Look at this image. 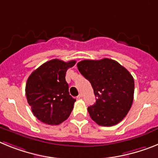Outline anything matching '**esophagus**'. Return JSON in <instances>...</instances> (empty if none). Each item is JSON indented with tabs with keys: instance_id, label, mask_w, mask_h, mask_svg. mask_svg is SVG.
I'll list each match as a JSON object with an SVG mask.
<instances>
[{
	"instance_id": "34e87169",
	"label": "esophagus",
	"mask_w": 158,
	"mask_h": 158,
	"mask_svg": "<svg viewBox=\"0 0 158 158\" xmlns=\"http://www.w3.org/2000/svg\"><path fill=\"white\" fill-rule=\"evenodd\" d=\"M82 97H83V95H82V94H79V95L77 96V98H78V99H80V98H82Z\"/></svg>"
}]
</instances>
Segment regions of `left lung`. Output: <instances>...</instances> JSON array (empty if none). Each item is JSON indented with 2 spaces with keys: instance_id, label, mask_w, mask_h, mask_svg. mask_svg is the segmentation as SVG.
<instances>
[{
  "instance_id": "left-lung-1",
  "label": "left lung",
  "mask_w": 158,
  "mask_h": 158,
  "mask_svg": "<svg viewBox=\"0 0 158 158\" xmlns=\"http://www.w3.org/2000/svg\"><path fill=\"white\" fill-rule=\"evenodd\" d=\"M79 72L91 83L96 97L87 108L99 125L110 127L120 123L133 101L134 79L126 68L110 59L83 60L77 63Z\"/></svg>"
}]
</instances>
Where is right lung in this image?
I'll return each instance as SVG.
<instances>
[{
  "label": "right lung",
  "instance_id": "right-lung-1",
  "mask_svg": "<svg viewBox=\"0 0 158 158\" xmlns=\"http://www.w3.org/2000/svg\"><path fill=\"white\" fill-rule=\"evenodd\" d=\"M52 59L32 72L26 82V95L34 116L50 125L66 120L74 108L75 99L69 93L65 76L67 69L75 64Z\"/></svg>",
  "mask_w": 158,
  "mask_h": 158
}]
</instances>
